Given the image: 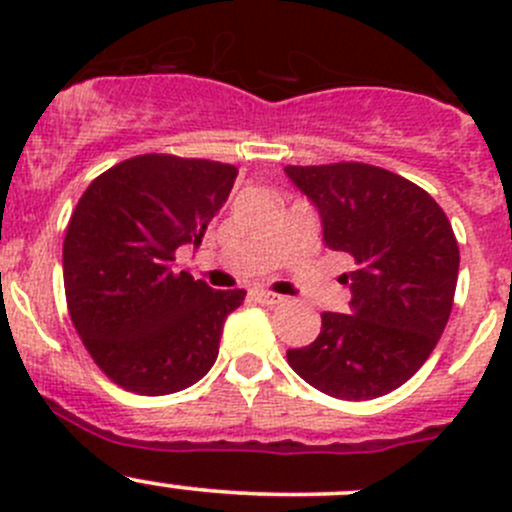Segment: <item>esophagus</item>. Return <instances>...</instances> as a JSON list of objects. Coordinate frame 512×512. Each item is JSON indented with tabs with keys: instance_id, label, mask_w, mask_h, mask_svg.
Masks as SVG:
<instances>
[{
	"instance_id": "34e87169",
	"label": "esophagus",
	"mask_w": 512,
	"mask_h": 512,
	"mask_svg": "<svg viewBox=\"0 0 512 512\" xmlns=\"http://www.w3.org/2000/svg\"><path fill=\"white\" fill-rule=\"evenodd\" d=\"M255 299L257 302H262V304H280L282 299L285 297H280V294H275V292H267V289H255Z\"/></svg>"
}]
</instances>
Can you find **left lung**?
Here are the masks:
<instances>
[{
  "label": "left lung",
  "mask_w": 512,
  "mask_h": 512,
  "mask_svg": "<svg viewBox=\"0 0 512 512\" xmlns=\"http://www.w3.org/2000/svg\"><path fill=\"white\" fill-rule=\"evenodd\" d=\"M322 218L324 245L347 252L349 314L324 312L309 347L287 361L307 384L344 401L399 389L441 339L458 282V242L441 205L411 180L366 163L287 165Z\"/></svg>",
  "instance_id": "1"
}]
</instances>
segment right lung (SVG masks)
I'll use <instances>...</instances> for the list:
<instances>
[{"instance_id":"1","label":"right lung","mask_w":512,"mask_h":512,"mask_svg":"<svg viewBox=\"0 0 512 512\" xmlns=\"http://www.w3.org/2000/svg\"><path fill=\"white\" fill-rule=\"evenodd\" d=\"M235 165L146 153L86 188L64 237L71 322L98 369L126 391L175 394L218 359L227 314L245 289L175 272V250L200 245L230 195Z\"/></svg>"}]
</instances>
